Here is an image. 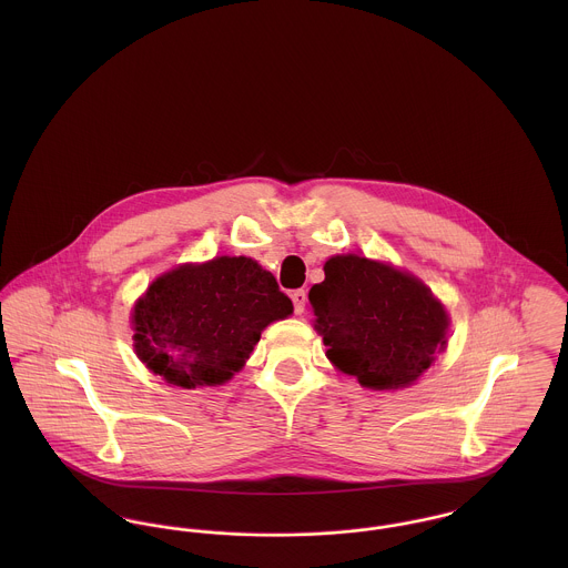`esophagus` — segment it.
Masks as SVG:
<instances>
[{
    "mask_svg": "<svg viewBox=\"0 0 568 568\" xmlns=\"http://www.w3.org/2000/svg\"><path fill=\"white\" fill-rule=\"evenodd\" d=\"M291 300H293L295 313H297V315H302V313H304V308H306V302H308V297H306V291H304V288H300V291H293Z\"/></svg>",
    "mask_w": 568,
    "mask_h": 568,
    "instance_id": "esophagus-1",
    "label": "esophagus"
}]
</instances>
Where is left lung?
<instances>
[{"instance_id":"8db88e82","label":"left lung","mask_w":568,"mask_h":568,"mask_svg":"<svg viewBox=\"0 0 568 568\" xmlns=\"http://www.w3.org/2000/svg\"><path fill=\"white\" fill-rule=\"evenodd\" d=\"M308 293L327 358L369 389H398L446 347L448 315L433 293L387 264L334 255Z\"/></svg>"}]
</instances>
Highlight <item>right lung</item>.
<instances>
[{
	"instance_id": "add662e5",
	"label": "right lung",
	"mask_w": 568,
	"mask_h": 568,
	"mask_svg": "<svg viewBox=\"0 0 568 568\" xmlns=\"http://www.w3.org/2000/svg\"><path fill=\"white\" fill-rule=\"evenodd\" d=\"M293 313L275 277L251 257H214L158 277L133 311L142 363L194 389L230 381L266 325Z\"/></svg>"
}]
</instances>
